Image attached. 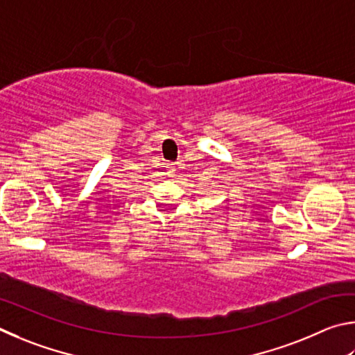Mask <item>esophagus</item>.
Masks as SVG:
<instances>
[{"label": "esophagus", "mask_w": 355, "mask_h": 355, "mask_svg": "<svg viewBox=\"0 0 355 355\" xmlns=\"http://www.w3.org/2000/svg\"><path fill=\"white\" fill-rule=\"evenodd\" d=\"M168 173H174V166L173 165H168Z\"/></svg>", "instance_id": "1"}]
</instances>
